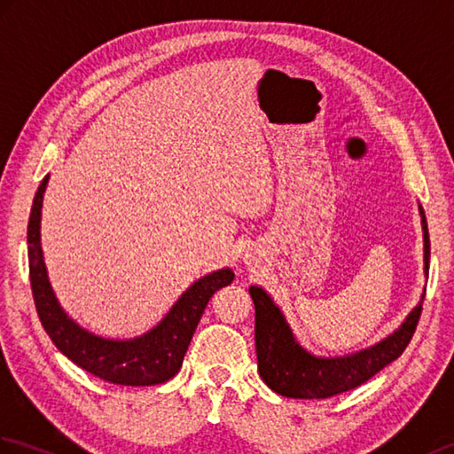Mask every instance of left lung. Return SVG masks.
Returning a JSON list of instances; mask_svg holds the SVG:
<instances>
[{
  "instance_id": "1",
  "label": "left lung",
  "mask_w": 454,
  "mask_h": 454,
  "mask_svg": "<svg viewBox=\"0 0 454 454\" xmlns=\"http://www.w3.org/2000/svg\"><path fill=\"white\" fill-rule=\"evenodd\" d=\"M419 216L424 230V272L427 275L429 231L421 205ZM249 294L255 303V346L262 381L275 393L288 398H329L370 381L406 350L419 321L426 290L416 308L393 334L365 350L336 357H319L305 350L269 294L259 286H251Z\"/></svg>"
}]
</instances>
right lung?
<instances>
[{
    "label": "right lung",
    "instance_id": "right-lung-1",
    "mask_svg": "<svg viewBox=\"0 0 454 454\" xmlns=\"http://www.w3.org/2000/svg\"><path fill=\"white\" fill-rule=\"evenodd\" d=\"M48 179L50 176L42 179L35 195L27 230L30 288L42 326L63 356L104 381L128 387L166 383L182 367L208 300L215 292L231 284L234 272L220 269L193 282L160 323L135 339L112 340L89 333L63 311L48 280L40 247V215Z\"/></svg>",
    "mask_w": 454,
    "mask_h": 454
}]
</instances>
